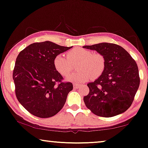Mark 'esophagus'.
<instances>
[{
	"label": "esophagus",
	"mask_w": 148,
	"mask_h": 148,
	"mask_svg": "<svg viewBox=\"0 0 148 148\" xmlns=\"http://www.w3.org/2000/svg\"><path fill=\"white\" fill-rule=\"evenodd\" d=\"M73 88H79V85H78V84H73Z\"/></svg>",
	"instance_id": "1"
}]
</instances>
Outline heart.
<instances>
[{
	"label": "heart",
	"instance_id": "heart-1",
	"mask_svg": "<svg viewBox=\"0 0 148 148\" xmlns=\"http://www.w3.org/2000/svg\"><path fill=\"white\" fill-rule=\"evenodd\" d=\"M77 62V71L71 73L66 79L75 83L85 82L98 78L104 71L105 59L102 54L83 48H75L66 52V57L60 54L54 58V66L62 75H66L72 69V63Z\"/></svg>",
	"mask_w": 148,
	"mask_h": 148
}]
</instances>
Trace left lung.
<instances>
[{
	"label": "left lung",
	"instance_id": "8db88e82",
	"mask_svg": "<svg viewBox=\"0 0 148 148\" xmlns=\"http://www.w3.org/2000/svg\"><path fill=\"white\" fill-rule=\"evenodd\" d=\"M83 48L96 50L105 59L102 75L88 84L90 92L84 97L87 108L103 117L125 112L132 104L139 86L136 62L124 48L115 44L103 42Z\"/></svg>",
	"mask_w": 148,
	"mask_h": 148
}]
</instances>
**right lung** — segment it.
Masks as SVG:
<instances>
[{
  "label": "right lung",
  "mask_w": 148,
  "mask_h": 148,
  "mask_svg": "<svg viewBox=\"0 0 148 148\" xmlns=\"http://www.w3.org/2000/svg\"><path fill=\"white\" fill-rule=\"evenodd\" d=\"M72 47L50 41L36 42L27 46L17 56L13 75L16 96L20 104L34 116L51 117L65 104L73 84L62 82V77L54 67V59Z\"/></svg>",
  "instance_id": "1"
}]
</instances>
